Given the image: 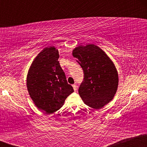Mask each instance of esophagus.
<instances>
[{
  "mask_svg": "<svg viewBox=\"0 0 147 147\" xmlns=\"http://www.w3.org/2000/svg\"><path fill=\"white\" fill-rule=\"evenodd\" d=\"M72 87H73L74 90L77 91V85H76V84H73V85H72Z\"/></svg>",
  "mask_w": 147,
  "mask_h": 147,
  "instance_id": "34e87169",
  "label": "esophagus"
}]
</instances>
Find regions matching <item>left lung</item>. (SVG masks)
<instances>
[{
  "mask_svg": "<svg viewBox=\"0 0 147 147\" xmlns=\"http://www.w3.org/2000/svg\"><path fill=\"white\" fill-rule=\"evenodd\" d=\"M72 56L84 70V81L79 88L81 98L92 109H102L117 90L119 79L113 62L94 44L79 45L72 50Z\"/></svg>",
  "mask_w": 147,
  "mask_h": 147,
  "instance_id": "obj_1",
  "label": "left lung"
}]
</instances>
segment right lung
Instances as JSON below:
<instances>
[{"mask_svg":"<svg viewBox=\"0 0 147 147\" xmlns=\"http://www.w3.org/2000/svg\"><path fill=\"white\" fill-rule=\"evenodd\" d=\"M59 51L45 48L32 63L27 75V88L35 106L50 114L62 107L74 92L59 62Z\"/></svg>","mask_w":147,"mask_h":147,"instance_id":"right-lung-1","label":"right lung"}]
</instances>
